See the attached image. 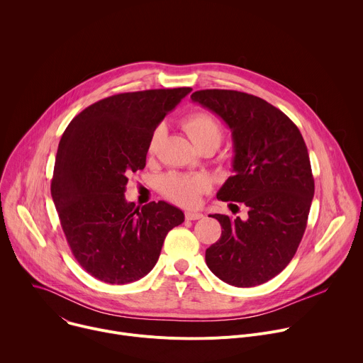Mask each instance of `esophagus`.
Here are the masks:
<instances>
[{
	"mask_svg": "<svg viewBox=\"0 0 363 363\" xmlns=\"http://www.w3.org/2000/svg\"><path fill=\"white\" fill-rule=\"evenodd\" d=\"M185 218L189 220V221H195V220L203 218V216L201 213H196V211H188V213H185Z\"/></svg>",
	"mask_w": 363,
	"mask_h": 363,
	"instance_id": "34e87169",
	"label": "esophagus"
}]
</instances>
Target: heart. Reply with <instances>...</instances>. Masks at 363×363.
Masks as SVG:
<instances>
[{
  "label": "heart",
  "mask_w": 363,
  "mask_h": 363,
  "mask_svg": "<svg viewBox=\"0 0 363 363\" xmlns=\"http://www.w3.org/2000/svg\"><path fill=\"white\" fill-rule=\"evenodd\" d=\"M182 126L189 136V139L195 143V146H201L206 142H216L220 145L223 139V130L220 123L208 113L205 112H195L188 115L182 121ZM160 135V129L153 133L149 150L153 152L157 147V138ZM210 182L203 177L196 175H181V174H171L164 179L162 188L164 194L179 205H195L202 192L208 189Z\"/></svg>",
  "instance_id": "obj_1"
}]
</instances>
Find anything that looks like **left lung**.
Instances as JSON below:
<instances>
[{
    "mask_svg": "<svg viewBox=\"0 0 363 363\" xmlns=\"http://www.w3.org/2000/svg\"><path fill=\"white\" fill-rule=\"evenodd\" d=\"M191 99L217 113L231 129L234 175L217 194L242 202L245 220L214 214L221 237L205 251L208 269L235 287L276 277L303 238L315 179L298 128L269 101L237 90L206 89Z\"/></svg>",
    "mask_w": 363,
    "mask_h": 363,
    "instance_id": "obj_1",
    "label": "left lung"
}]
</instances>
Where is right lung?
Listing matches in <instances>:
<instances>
[{
    "label": "right lung",
    "instance_id": "add662e5",
    "mask_svg": "<svg viewBox=\"0 0 363 363\" xmlns=\"http://www.w3.org/2000/svg\"><path fill=\"white\" fill-rule=\"evenodd\" d=\"M191 87L119 93L80 112L57 149L51 196L77 263L93 277L125 284L157 264L167 234L184 223L168 202L142 208L125 199L143 169L155 129Z\"/></svg>",
    "mask_w": 363,
    "mask_h": 363
}]
</instances>
